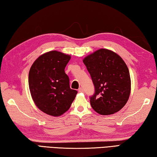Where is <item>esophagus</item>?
I'll use <instances>...</instances> for the list:
<instances>
[{"instance_id": "34e87169", "label": "esophagus", "mask_w": 157, "mask_h": 157, "mask_svg": "<svg viewBox=\"0 0 157 157\" xmlns=\"http://www.w3.org/2000/svg\"><path fill=\"white\" fill-rule=\"evenodd\" d=\"M78 92H79V93H83V92H84V90H83V88H79L78 89Z\"/></svg>"}]
</instances>
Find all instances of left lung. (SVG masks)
<instances>
[{
    "instance_id": "left-lung-1",
    "label": "left lung",
    "mask_w": 157,
    "mask_h": 157,
    "mask_svg": "<svg viewBox=\"0 0 157 157\" xmlns=\"http://www.w3.org/2000/svg\"><path fill=\"white\" fill-rule=\"evenodd\" d=\"M94 86L90 105L101 115L120 111L129 98L131 78L122 58L115 52L100 49L83 60Z\"/></svg>"
}]
</instances>
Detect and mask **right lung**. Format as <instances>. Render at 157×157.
I'll use <instances>...</instances> for the list:
<instances>
[{
	"mask_svg": "<svg viewBox=\"0 0 157 157\" xmlns=\"http://www.w3.org/2000/svg\"><path fill=\"white\" fill-rule=\"evenodd\" d=\"M69 55L50 51L40 56L30 67L29 85L33 100L38 108L48 115L61 116L68 110L78 91L70 88L65 72Z\"/></svg>",
	"mask_w": 157,
	"mask_h": 157,
	"instance_id": "add662e5",
	"label": "right lung"
}]
</instances>
